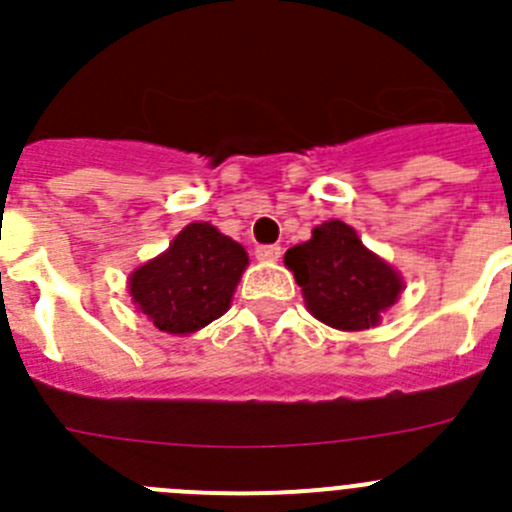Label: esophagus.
Segmentation results:
<instances>
[{
	"label": "esophagus",
	"mask_w": 512,
	"mask_h": 512,
	"mask_svg": "<svg viewBox=\"0 0 512 512\" xmlns=\"http://www.w3.org/2000/svg\"><path fill=\"white\" fill-rule=\"evenodd\" d=\"M256 259L266 261V264H271V261H279V259H282V248H279V246H259V248H256Z\"/></svg>",
	"instance_id": "34e87169"
}]
</instances>
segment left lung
Instances as JSON below:
<instances>
[{"mask_svg": "<svg viewBox=\"0 0 512 512\" xmlns=\"http://www.w3.org/2000/svg\"><path fill=\"white\" fill-rule=\"evenodd\" d=\"M284 264L302 287L307 310L338 330L377 325L405 287L400 274L341 220L318 225L310 241L284 253Z\"/></svg>", "mask_w": 512, "mask_h": 512, "instance_id": "obj_1", "label": "left lung"}]
</instances>
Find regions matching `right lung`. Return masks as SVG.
I'll return each instance as SVG.
<instances>
[{
  "label": "right lung",
  "instance_id": "1",
  "mask_svg": "<svg viewBox=\"0 0 512 512\" xmlns=\"http://www.w3.org/2000/svg\"><path fill=\"white\" fill-rule=\"evenodd\" d=\"M246 266L241 243L210 223H189L161 256L130 274V297L158 330L189 336L228 310Z\"/></svg>",
  "mask_w": 512,
  "mask_h": 512
}]
</instances>
